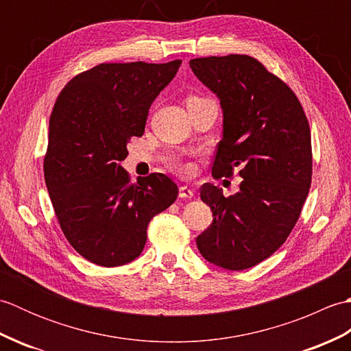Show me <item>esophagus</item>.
I'll return each instance as SVG.
<instances>
[{
  "mask_svg": "<svg viewBox=\"0 0 351 351\" xmlns=\"http://www.w3.org/2000/svg\"><path fill=\"white\" fill-rule=\"evenodd\" d=\"M193 196H195V191L189 189L187 185H182V187H180V197L181 199H191Z\"/></svg>",
  "mask_w": 351,
  "mask_h": 351,
  "instance_id": "34e87169",
  "label": "esophagus"
}]
</instances>
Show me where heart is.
Instances as JSON below:
<instances>
[{
  "mask_svg": "<svg viewBox=\"0 0 351 351\" xmlns=\"http://www.w3.org/2000/svg\"><path fill=\"white\" fill-rule=\"evenodd\" d=\"M195 101H200V98H197V96H189V98H187V104L195 102ZM173 166H175V169H178L180 171H189L190 170V166L184 160H175Z\"/></svg>",
  "mask_w": 351,
  "mask_h": 351,
  "instance_id": "obj_1",
  "label": "heart"
}]
</instances>
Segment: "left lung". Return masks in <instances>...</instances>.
<instances>
[{
	"label": "left lung",
	"instance_id": "obj_1",
	"mask_svg": "<svg viewBox=\"0 0 351 351\" xmlns=\"http://www.w3.org/2000/svg\"><path fill=\"white\" fill-rule=\"evenodd\" d=\"M190 68L223 110L213 176L230 178L240 167L243 178L229 197L202 185L213 223L196 244L208 263L245 270L271 256L300 217L312 180L309 123L295 93L256 58H193Z\"/></svg>",
	"mask_w": 351,
	"mask_h": 351
}]
</instances>
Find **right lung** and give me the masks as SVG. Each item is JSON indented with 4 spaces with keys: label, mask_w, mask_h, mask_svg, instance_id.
<instances>
[{
    "label": "right lung",
    "mask_w": 351,
    "mask_h": 351,
    "mask_svg": "<svg viewBox=\"0 0 351 351\" xmlns=\"http://www.w3.org/2000/svg\"><path fill=\"white\" fill-rule=\"evenodd\" d=\"M181 63H101L73 77L52 108L45 182L66 240L96 265L136 259L149 221L178 197L166 175L131 182L121 162Z\"/></svg>",
    "instance_id": "1"
}]
</instances>
